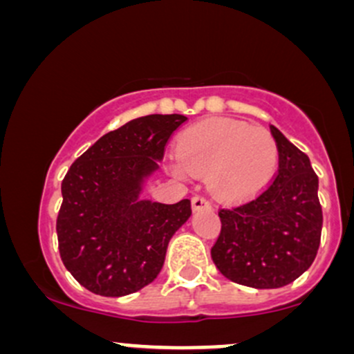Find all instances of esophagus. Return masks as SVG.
<instances>
[{
  "mask_svg": "<svg viewBox=\"0 0 354 354\" xmlns=\"http://www.w3.org/2000/svg\"><path fill=\"white\" fill-rule=\"evenodd\" d=\"M191 203H193V209H209L211 208V203L208 198L205 196V194H196V196H193V200H191Z\"/></svg>",
  "mask_w": 354,
  "mask_h": 354,
  "instance_id": "1",
  "label": "esophagus"
}]
</instances>
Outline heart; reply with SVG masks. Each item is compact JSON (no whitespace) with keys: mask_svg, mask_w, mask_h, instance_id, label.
Masks as SVG:
<instances>
[{"mask_svg":"<svg viewBox=\"0 0 354 354\" xmlns=\"http://www.w3.org/2000/svg\"><path fill=\"white\" fill-rule=\"evenodd\" d=\"M278 158L274 136L263 126L211 118L186 129L173 168L181 176L208 173L213 193L233 201L265 188L276 171Z\"/></svg>","mask_w":354,"mask_h":354,"instance_id":"b5f03b06","label":"heart"}]
</instances>
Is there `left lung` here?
Listing matches in <instances>:
<instances>
[{
    "instance_id": "1",
    "label": "left lung",
    "mask_w": 354,
    "mask_h": 354,
    "mask_svg": "<svg viewBox=\"0 0 354 354\" xmlns=\"http://www.w3.org/2000/svg\"><path fill=\"white\" fill-rule=\"evenodd\" d=\"M279 161L273 181L251 200L218 211L221 231L211 248L214 265L245 286L281 288L315 261L323 211L310 158L273 124Z\"/></svg>"
}]
</instances>
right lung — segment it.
<instances>
[{"label":"right lung","instance_id":"obj_1","mask_svg":"<svg viewBox=\"0 0 354 354\" xmlns=\"http://www.w3.org/2000/svg\"><path fill=\"white\" fill-rule=\"evenodd\" d=\"M186 120L136 118L101 136L68 169L56 219L59 254L73 278L91 293H135L163 268L169 239L191 216V201L163 205L141 200L140 193Z\"/></svg>","mask_w":354,"mask_h":354}]
</instances>
